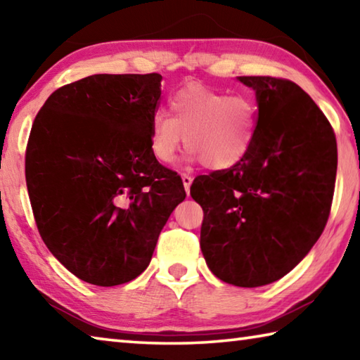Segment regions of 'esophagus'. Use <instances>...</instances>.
Listing matches in <instances>:
<instances>
[{
  "label": "esophagus",
  "instance_id": "esophagus-1",
  "mask_svg": "<svg viewBox=\"0 0 360 360\" xmlns=\"http://www.w3.org/2000/svg\"><path fill=\"white\" fill-rule=\"evenodd\" d=\"M181 176H182V184H184L186 192L188 193V191H191V184H192V181H193L192 176L187 174V173H182Z\"/></svg>",
  "mask_w": 360,
  "mask_h": 360
}]
</instances>
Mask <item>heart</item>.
<instances>
[{
    "mask_svg": "<svg viewBox=\"0 0 360 360\" xmlns=\"http://www.w3.org/2000/svg\"><path fill=\"white\" fill-rule=\"evenodd\" d=\"M169 112L150 122V152L162 163L174 160L184 135L193 160L210 169L230 168L248 155L257 133L259 106L249 94L186 85L169 100Z\"/></svg>",
    "mask_w": 360,
    "mask_h": 360,
    "instance_id": "1",
    "label": "heart"
}]
</instances>
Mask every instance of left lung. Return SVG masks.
Returning a JSON list of instances; mask_svg holds the SVG:
<instances>
[{"mask_svg": "<svg viewBox=\"0 0 360 360\" xmlns=\"http://www.w3.org/2000/svg\"><path fill=\"white\" fill-rule=\"evenodd\" d=\"M238 79L259 105L252 148L236 165L195 178L191 195L203 208L200 246L210 270L224 283L259 288L288 275L324 231L337 138L295 82Z\"/></svg>", "mask_w": 360, "mask_h": 360, "instance_id": "8db88e82", "label": "left lung"}]
</instances>
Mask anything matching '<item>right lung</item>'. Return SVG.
<instances>
[{"mask_svg": "<svg viewBox=\"0 0 360 360\" xmlns=\"http://www.w3.org/2000/svg\"><path fill=\"white\" fill-rule=\"evenodd\" d=\"M160 81L158 72L79 79L34 117L25 178L36 227L85 283L111 288L141 275L186 198L181 176L150 152Z\"/></svg>", "mask_w": 360, "mask_h": 360, "instance_id": "obj_1", "label": "right lung"}]
</instances>
